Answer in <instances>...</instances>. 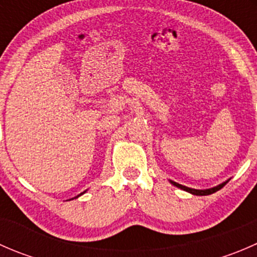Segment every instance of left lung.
<instances>
[{"instance_id":"left-lung-1","label":"left lung","mask_w":257,"mask_h":257,"mask_svg":"<svg viewBox=\"0 0 257 257\" xmlns=\"http://www.w3.org/2000/svg\"><path fill=\"white\" fill-rule=\"evenodd\" d=\"M227 181H229V180H226V181H225V183L220 184V185L214 186V188L205 189V190H198V189H191V188H188V186H184V185H181V184H178V183H175V181H172V180H170V183H172L173 185L177 186V188L181 189V190H185V191H188V193L193 194V195H200V196H203V195H210V194H212V193H216V191H217V190H220V189H221L222 186L226 185Z\"/></svg>"}]
</instances>
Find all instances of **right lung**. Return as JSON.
Wrapping results in <instances>:
<instances>
[{"instance_id":"1","label":"right lung","mask_w":257,"mask_h":257,"mask_svg":"<svg viewBox=\"0 0 257 257\" xmlns=\"http://www.w3.org/2000/svg\"><path fill=\"white\" fill-rule=\"evenodd\" d=\"M84 193H85V191H84ZM84 193H82V194H84ZM82 194H79V195H82ZM79 195H78V196H79ZM78 196H77V198H78Z\"/></svg>"}]
</instances>
